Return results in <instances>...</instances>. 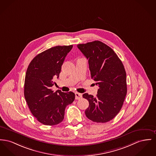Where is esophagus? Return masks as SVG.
Instances as JSON below:
<instances>
[{
	"mask_svg": "<svg viewBox=\"0 0 156 156\" xmlns=\"http://www.w3.org/2000/svg\"><path fill=\"white\" fill-rule=\"evenodd\" d=\"M75 99L76 100H79V99L82 98V94H80V93H78V92H75Z\"/></svg>",
	"mask_w": 156,
	"mask_h": 156,
	"instance_id": "1",
	"label": "esophagus"
}]
</instances>
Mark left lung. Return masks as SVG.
<instances>
[{
    "label": "left lung",
    "instance_id": "8db88e82",
    "mask_svg": "<svg viewBox=\"0 0 156 156\" xmlns=\"http://www.w3.org/2000/svg\"><path fill=\"white\" fill-rule=\"evenodd\" d=\"M77 47L88 60L94 84L99 87L96 97L83 94L89 102L85 115L94 122H108L118 114L127 94L124 66L115 52L101 41L78 44Z\"/></svg>",
    "mask_w": 156,
    "mask_h": 156
}]
</instances>
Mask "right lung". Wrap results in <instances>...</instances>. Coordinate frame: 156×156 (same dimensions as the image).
Here are the masks:
<instances>
[{
  "mask_svg": "<svg viewBox=\"0 0 156 156\" xmlns=\"http://www.w3.org/2000/svg\"><path fill=\"white\" fill-rule=\"evenodd\" d=\"M73 45L56 46L37 55L30 62L26 73L24 96L32 115L41 123L54 126L64 119L66 106L73 102V92H54L65 58Z\"/></svg>",
  "mask_w": 156,
  "mask_h": 156,
  "instance_id": "1",
  "label": "right lung"
}]
</instances>
